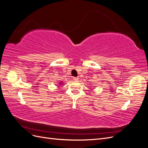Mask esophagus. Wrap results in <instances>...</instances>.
Masks as SVG:
<instances>
[{"label": "esophagus", "mask_w": 148, "mask_h": 148, "mask_svg": "<svg viewBox=\"0 0 148 148\" xmlns=\"http://www.w3.org/2000/svg\"><path fill=\"white\" fill-rule=\"evenodd\" d=\"M73 79L75 80V81H78L79 78H78V77H74V78H73Z\"/></svg>", "instance_id": "esophagus-1"}]
</instances>
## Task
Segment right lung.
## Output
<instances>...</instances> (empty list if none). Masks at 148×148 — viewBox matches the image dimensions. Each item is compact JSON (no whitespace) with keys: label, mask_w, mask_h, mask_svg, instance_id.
Here are the masks:
<instances>
[{"label":"right lung","mask_w":148,"mask_h":148,"mask_svg":"<svg viewBox=\"0 0 148 148\" xmlns=\"http://www.w3.org/2000/svg\"><path fill=\"white\" fill-rule=\"evenodd\" d=\"M62 83H63V82H60V83H59V84H62Z\"/></svg>","instance_id":"obj_1"}]
</instances>
